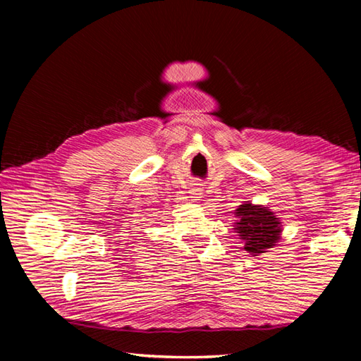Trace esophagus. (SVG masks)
I'll use <instances>...</instances> for the list:
<instances>
[{
  "instance_id": "34e87169",
  "label": "esophagus",
  "mask_w": 361,
  "mask_h": 361,
  "mask_svg": "<svg viewBox=\"0 0 361 361\" xmlns=\"http://www.w3.org/2000/svg\"><path fill=\"white\" fill-rule=\"evenodd\" d=\"M189 194H191V199L192 200H199L200 195H202V188L197 186V185H194L191 189H189Z\"/></svg>"
}]
</instances>
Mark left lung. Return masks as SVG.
<instances>
[{
  "label": "left lung",
  "mask_w": 361,
  "mask_h": 361,
  "mask_svg": "<svg viewBox=\"0 0 361 361\" xmlns=\"http://www.w3.org/2000/svg\"><path fill=\"white\" fill-rule=\"evenodd\" d=\"M235 216L239 219L234 229L245 242L248 253L258 256L279 242L282 226L280 219L267 207L245 202L235 210Z\"/></svg>",
  "instance_id": "1"
}]
</instances>
